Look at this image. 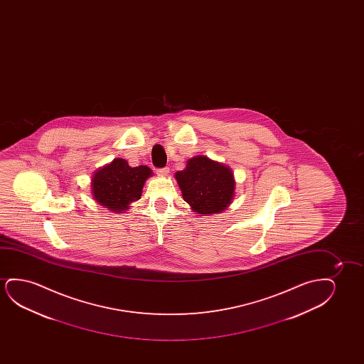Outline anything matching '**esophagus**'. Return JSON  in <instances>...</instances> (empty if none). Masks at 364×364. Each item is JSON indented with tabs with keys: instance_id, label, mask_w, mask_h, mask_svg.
<instances>
[{
	"instance_id": "34e87169",
	"label": "esophagus",
	"mask_w": 364,
	"mask_h": 364,
	"mask_svg": "<svg viewBox=\"0 0 364 364\" xmlns=\"http://www.w3.org/2000/svg\"><path fill=\"white\" fill-rule=\"evenodd\" d=\"M156 174L158 175H165L169 174V168L168 166H164V168H159V169H156Z\"/></svg>"
}]
</instances>
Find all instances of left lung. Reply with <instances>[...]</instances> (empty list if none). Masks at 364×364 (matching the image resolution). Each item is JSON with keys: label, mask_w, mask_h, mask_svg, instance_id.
Returning <instances> with one entry per match:
<instances>
[{"label": "left lung", "mask_w": 364, "mask_h": 364, "mask_svg": "<svg viewBox=\"0 0 364 364\" xmlns=\"http://www.w3.org/2000/svg\"><path fill=\"white\" fill-rule=\"evenodd\" d=\"M183 198L196 214H216L228 208L234 198L235 180L231 170L199 155L175 174Z\"/></svg>", "instance_id": "1"}]
</instances>
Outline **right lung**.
Returning <instances> with one entry per match:
<instances>
[{
  "mask_svg": "<svg viewBox=\"0 0 364 364\" xmlns=\"http://www.w3.org/2000/svg\"><path fill=\"white\" fill-rule=\"evenodd\" d=\"M150 175L151 170L145 165L132 168L127 160L114 159L93 176V198L110 211H125L130 203L140 199Z\"/></svg>",
  "mask_w": 364,
  "mask_h": 364,
  "instance_id": "obj_1",
  "label": "right lung"
}]
</instances>
